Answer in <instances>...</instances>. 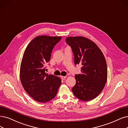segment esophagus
Here are the masks:
<instances>
[{"mask_svg": "<svg viewBox=\"0 0 128 128\" xmlns=\"http://www.w3.org/2000/svg\"><path fill=\"white\" fill-rule=\"evenodd\" d=\"M61 78L62 80H64L66 78V76H61Z\"/></svg>", "mask_w": 128, "mask_h": 128, "instance_id": "obj_1", "label": "esophagus"}]
</instances>
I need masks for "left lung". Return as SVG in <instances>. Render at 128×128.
<instances>
[{"mask_svg": "<svg viewBox=\"0 0 128 128\" xmlns=\"http://www.w3.org/2000/svg\"><path fill=\"white\" fill-rule=\"evenodd\" d=\"M65 41L72 48L75 65H82L81 73L75 75L76 84L72 91L80 100H92L102 92L107 81L104 56L98 47L87 38L68 37Z\"/></svg>", "mask_w": 128, "mask_h": 128, "instance_id": "8db88e82", "label": "left lung"}]
</instances>
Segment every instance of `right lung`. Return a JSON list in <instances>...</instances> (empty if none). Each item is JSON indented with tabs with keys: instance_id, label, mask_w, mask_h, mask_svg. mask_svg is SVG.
I'll return each instance as SVG.
<instances>
[{
	"instance_id": "add662e5",
	"label": "right lung",
	"mask_w": 128,
	"mask_h": 128,
	"mask_svg": "<svg viewBox=\"0 0 128 128\" xmlns=\"http://www.w3.org/2000/svg\"><path fill=\"white\" fill-rule=\"evenodd\" d=\"M60 37L38 36L27 46L20 68V78L26 92L35 100L45 103L56 96L61 79L46 74L45 64L50 60L54 46Z\"/></svg>"
}]
</instances>
